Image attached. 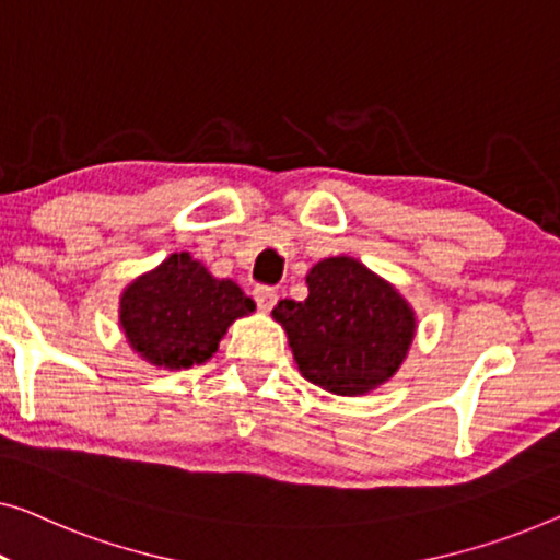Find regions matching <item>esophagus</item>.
<instances>
[{"mask_svg":"<svg viewBox=\"0 0 560 560\" xmlns=\"http://www.w3.org/2000/svg\"><path fill=\"white\" fill-rule=\"evenodd\" d=\"M277 289L273 287H256L254 289V299H256V304H258V310L261 312H271L273 310V304H277Z\"/></svg>","mask_w":560,"mask_h":560,"instance_id":"esophagus-1","label":"esophagus"}]
</instances>
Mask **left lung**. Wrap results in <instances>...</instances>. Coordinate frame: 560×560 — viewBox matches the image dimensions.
<instances>
[{"mask_svg":"<svg viewBox=\"0 0 560 560\" xmlns=\"http://www.w3.org/2000/svg\"><path fill=\"white\" fill-rule=\"evenodd\" d=\"M306 287L304 302L281 299L271 312L306 381L337 396H362L388 381L416 332L404 296L348 256L319 261Z\"/></svg>","mask_w":560,"mask_h":560,"instance_id":"obj_1","label":"left lung"}]
</instances>
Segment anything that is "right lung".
<instances>
[{"label": "right lung", "mask_w": 560, "mask_h": 560, "mask_svg": "<svg viewBox=\"0 0 560 560\" xmlns=\"http://www.w3.org/2000/svg\"><path fill=\"white\" fill-rule=\"evenodd\" d=\"M256 304L233 281L212 279L187 254L170 256L121 296V327L141 358L190 368L218 350L228 325Z\"/></svg>", "instance_id": "obj_1"}]
</instances>
